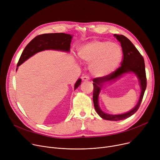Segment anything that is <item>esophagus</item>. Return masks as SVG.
I'll list each match as a JSON object with an SVG mask.
<instances>
[{
    "label": "esophagus",
    "instance_id": "34e87169",
    "mask_svg": "<svg viewBox=\"0 0 160 160\" xmlns=\"http://www.w3.org/2000/svg\"><path fill=\"white\" fill-rule=\"evenodd\" d=\"M82 79L83 81H88L89 80V77H88V76L85 75V76H83V77H82Z\"/></svg>",
    "mask_w": 160,
    "mask_h": 160
}]
</instances>
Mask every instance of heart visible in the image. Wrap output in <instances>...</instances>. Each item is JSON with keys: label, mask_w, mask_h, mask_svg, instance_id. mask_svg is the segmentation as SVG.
I'll list each match as a JSON object with an SVG mask.
<instances>
[{"label": "heart", "mask_w": 160, "mask_h": 160, "mask_svg": "<svg viewBox=\"0 0 160 160\" xmlns=\"http://www.w3.org/2000/svg\"><path fill=\"white\" fill-rule=\"evenodd\" d=\"M82 60L90 63L92 74L103 77L113 72L122 58L121 46L107 40H93L83 45L78 50Z\"/></svg>", "instance_id": "heart-1"}]
</instances>
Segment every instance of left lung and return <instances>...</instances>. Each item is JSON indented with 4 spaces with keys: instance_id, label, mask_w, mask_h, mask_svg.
<instances>
[{
    "instance_id": "left-lung-1",
    "label": "left lung",
    "mask_w": 160,
    "mask_h": 160,
    "mask_svg": "<svg viewBox=\"0 0 160 160\" xmlns=\"http://www.w3.org/2000/svg\"><path fill=\"white\" fill-rule=\"evenodd\" d=\"M121 45L123 52V61L121 66L115 71L106 77L95 78L93 82V100L95 109L98 115L102 119L108 121H120L127 119L135 113L139 108L147 88V78L144 59L132 42L123 35L114 34ZM133 72L138 77L142 91L139 101L137 106L129 112L119 115H111L104 113L100 109L98 104V95L102 86L106 82H112L120 78L124 73Z\"/></svg>"
}]
</instances>
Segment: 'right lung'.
I'll list each match as a JSON object with an SVG mask.
<instances>
[{"instance_id":"add662e5","label":"right lung","mask_w":160,"mask_h":160,"mask_svg":"<svg viewBox=\"0 0 160 160\" xmlns=\"http://www.w3.org/2000/svg\"><path fill=\"white\" fill-rule=\"evenodd\" d=\"M72 36L65 33H44L36 36L24 48L17 66L18 67L35 54L45 50H55L69 52ZM82 80L78 79L74 84V89L81 83Z\"/></svg>"}]
</instances>
